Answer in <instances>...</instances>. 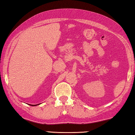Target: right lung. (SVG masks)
<instances>
[{"label":"right lung","mask_w":135,"mask_h":135,"mask_svg":"<svg viewBox=\"0 0 135 135\" xmlns=\"http://www.w3.org/2000/svg\"><path fill=\"white\" fill-rule=\"evenodd\" d=\"M30 105H31V104H30ZM36 105H37V104H35V105H31V106H36Z\"/></svg>","instance_id":"right-lung-1"}]
</instances>
